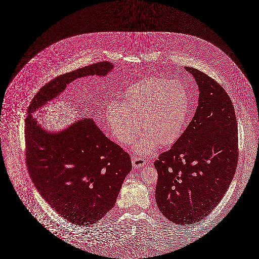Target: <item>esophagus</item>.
<instances>
[{
    "instance_id": "1",
    "label": "esophagus",
    "mask_w": 259,
    "mask_h": 259,
    "mask_svg": "<svg viewBox=\"0 0 259 259\" xmlns=\"http://www.w3.org/2000/svg\"><path fill=\"white\" fill-rule=\"evenodd\" d=\"M131 161H132V163H133V166H134L135 168H140V167H142V166L145 164L144 159L141 158V157H138V156H132Z\"/></svg>"
}]
</instances>
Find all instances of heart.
Here are the masks:
<instances>
[{
  "label": "heart",
  "instance_id": "1",
  "mask_svg": "<svg viewBox=\"0 0 259 259\" xmlns=\"http://www.w3.org/2000/svg\"><path fill=\"white\" fill-rule=\"evenodd\" d=\"M190 111V98L186 85L167 77L150 76L127 88L121 102L110 100L104 117L117 143H131L144 131L136 150L152 154L160 143L168 146L183 134Z\"/></svg>",
  "mask_w": 259,
  "mask_h": 259
}]
</instances>
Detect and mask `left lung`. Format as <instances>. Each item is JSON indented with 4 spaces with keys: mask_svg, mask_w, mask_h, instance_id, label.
Listing matches in <instances>:
<instances>
[{
    "mask_svg": "<svg viewBox=\"0 0 259 259\" xmlns=\"http://www.w3.org/2000/svg\"><path fill=\"white\" fill-rule=\"evenodd\" d=\"M199 87L195 115L178 141L154 161L156 202L180 226L211 212L232 183L238 161V129L232 99L203 71L186 67Z\"/></svg>",
    "mask_w": 259,
    "mask_h": 259,
    "instance_id": "obj_1",
    "label": "left lung"
}]
</instances>
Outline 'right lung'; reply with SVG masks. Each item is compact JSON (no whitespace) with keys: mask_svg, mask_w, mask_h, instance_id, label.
I'll return each mask as SVG.
<instances>
[{"mask_svg":"<svg viewBox=\"0 0 259 259\" xmlns=\"http://www.w3.org/2000/svg\"><path fill=\"white\" fill-rule=\"evenodd\" d=\"M113 67L104 61L59 75L39 90L28 107L25 140L29 176L48 204L71 224L88 227L113 208L132 168L130 156L92 118H82L62 132L48 133L31 113L71 81L104 76Z\"/></svg>","mask_w":259,"mask_h":259,"instance_id":"obj_1","label":"right lung"}]
</instances>
